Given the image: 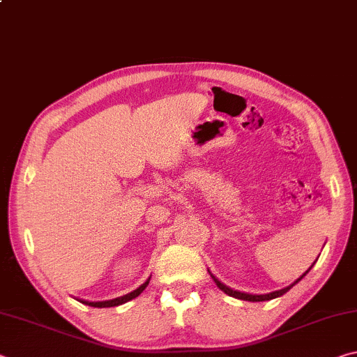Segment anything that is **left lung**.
I'll use <instances>...</instances> for the list:
<instances>
[{
	"mask_svg": "<svg viewBox=\"0 0 357 357\" xmlns=\"http://www.w3.org/2000/svg\"><path fill=\"white\" fill-rule=\"evenodd\" d=\"M312 268V266H310ZM309 273V271H305V274ZM211 274V273H209ZM305 274H302L298 280H296L294 283H291V285L289 287H287V288H283V289H279V291H273V293H268V294H249V293H241V291H234V289H231V288H228L227 285H223L222 282H219V279H215V277L211 274V277H213V280L215 282V285L219 287L223 293H227L228 296H233V298H236V299H243V301H250V302H261V301H269V299H275V298H279V296H282V294H285L288 289H291L296 283H298L302 277H304Z\"/></svg>",
	"mask_w": 357,
	"mask_h": 357,
	"instance_id": "obj_1",
	"label": "left lung"
}]
</instances>
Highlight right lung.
Instances as JSON below:
<instances>
[{"mask_svg": "<svg viewBox=\"0 0 357 357\" xmlns=\"http://www.w3.org/2000/svg\"><path fill=\"white\" fill-rule=\"evenodd\" d=\"M148 283H149V279H148L146 282H144L143 285H140V287H138L137 289H134V291H132V293L121 296V298H114V299H110V301H100V302H89V301H83V304L91 305V307H99V309H104V307H116V305L124 304V302H128V301H132L134 298H137V296L140 294V293L143 291V289L148 287Z\"/></svg>", "mask_w": 357, "mask_h": 357, "instance_id": "right-lung-1", "label": "right lung"}]
</instances>
